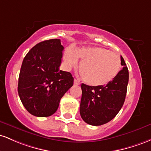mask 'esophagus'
Wrapping results in <instances>:
<instances>
[{
	"instance_id": "esophagus-1",
	"label": "esophagus",
	"mask_w": 151,
	"mask_h": 151,
	"mask_svg": "<svg viewBox=\"0 0 151 151\" xmlns=\"http://www.w3.org/2000/svg\"><path fill=\"white\" fill-rule=\"evenodd\" d=\"M74 84L76 85V86H78V85H80V82L77 79H74Z\"/></svg>"
}]
</instances>
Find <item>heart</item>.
<instances>
[{
    "instance_id": "1",
    "label": "heart",
    "mask_w": 151,
    "mask_h": 151,
    "mask_svg": "<svg viewBox=\"0 0 151 151\" xmlns=\"http://www.w3.org/2000/svg\"><path fill=\"white\" fill-rule=\"evenodd\" d=\"M83 79L92 86H103L112 81L121 68V58L118 53L99 47L68 48L63 54L65 68L70 70L78 65Z\"/></svg>"
}]
</instances>
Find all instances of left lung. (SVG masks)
Segmentation results:
<instances>
[{"label":"left lung","mask_w":151,"mask_h":151,"mask_svg":"<svg viewBox=\"0 0 151 151\" xmlns=\"http://www.w3.org/2000/svg\"><path fill=\"white\" fill-rule=\"evenodd\" d=\"M121 58L123 69L107 85H81L80 114L88 124L96 126L107 123L116 117L124 103L129 74L124 59Z\"/></svg>","instance_id":"obj_1"}]
</instances>
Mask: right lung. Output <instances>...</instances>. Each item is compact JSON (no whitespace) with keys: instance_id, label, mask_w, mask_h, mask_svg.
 <instances>
[{"instance_id":"right-lung-1","label":"right lung","mask_w":151,"mask_h":151,"mask_svg":"<svg viewBox=\"0 0 151 151\" xmlns=\"http://www.w3.org/2000/svg\"><path fill=\"white\" fill-rule=\"evenodd\" d=\"M63 49L60 39L44 40L23 59L18 92L23 106L33 116L48 117L55 113L61 98L73 85L70 73L59 69Z\"/></svg>"}]
</instances>
